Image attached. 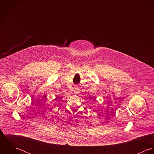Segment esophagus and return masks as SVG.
Masks as SVG:
<instances>
[{"label":"esophagus","mask_w":154,"mask_h":154,"mask_svg":"<svg viewBox=\"0 0 154 154\" xmlns=\"http://www.w3.org/2000/svg\"><path fill=\"white\" fill-rule=\"evenodd\" d=\"M74 93L75 94H78L79 93V89L77 87H75L74 88Z\"/></svg>","instance_id":"obj_1"}]
</instances>
